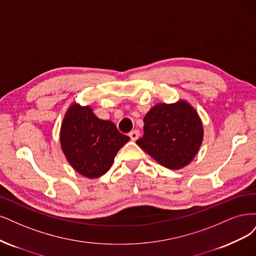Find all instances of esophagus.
I'll return each mask as SVG.
<instances>
[{
	"label": "esophagus",
	"instance_id": "1",
	"mask_svg": "<svg viewBox=\"0 0 256 256\" xmlns=\"http://www.w3.org/2000/svg\"><path fill=\"white\" fill-rule=\"evenodd\" d=\"M128 136H130V138L132 140H133V142H135V140H137L138 137H139V130H132L130 133L128 134Z\"/></svg>",
	"mask_w": 256,
	"mask_h": 256
}]
</instances>
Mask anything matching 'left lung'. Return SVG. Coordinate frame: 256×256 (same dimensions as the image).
Listing matches in <instances>:
<instances>
[{"instance_id":"left-lung-1","label":"left lung","mask_w":256,"mask_h":256,"mask_svg":"<svg viewBox=\"0 0 256 256\" xmlns=\"http://www.w3.org/2000/svg\"><path fill=\"white\" fill-rule=\"evenodd\" d=\"M144 136L136 144L162 166L171 170L186 167L203 142V124L185 100L158 103L144 118Z\"/></svg>"}]
</instances>
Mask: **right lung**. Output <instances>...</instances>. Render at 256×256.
Instances as JSON below:
<instances>
[{
  "mask_svg": "<svg viewBox=\"0 0 256 256\" xmlns=\"http://www.w3.org/2000/svg\"><path fill=\"white\" fill-rule=\"evenodd\" d=\"M60 140L71 167L80 176L96 178L110 170L130 137L121 134L112 121L98 119L92 106L74 102L64 116Z\"/></svg>",
  "mask_w": 256,
  "mask_h": 256,
  "instance_id": "1",
  "label": "right lung"
}]
</instances>
